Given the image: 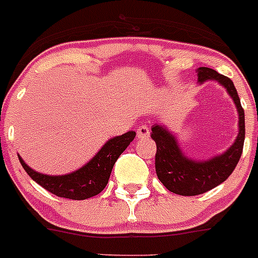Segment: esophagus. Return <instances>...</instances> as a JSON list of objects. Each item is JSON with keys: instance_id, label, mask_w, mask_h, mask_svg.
I'll use <instances>...</instances> for the list:
<instances>
[{"instance_id": "34e87169", "label": "esophagus", "mask_w": 258, "mask_h": 258, "mask_svg": "<svg viewBox=\"0 0 258 258\" xmlns=\"http://www.w3.org/2000/svg\"><path fill=\"white\" fill-rule=\"evenodd\" d=\"M136 134L139 139H143V137H148L149 135H150V131H149V127L146 126V124H143V126H140L137 128Z\"/></svg>"}]
</instances>
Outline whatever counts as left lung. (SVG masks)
Instances as JSON below:
<instances>
[{
    "instance_id": "left-lung-1",
    "label": "left lung",
    "mask_w": 258,
    "mask_h": 258,
    "mask_svg": "<svg viewBox=\"0 0 258 258\" xmlns=\"http://www.w3.org/2000/svg\"><path fill=\"white\" fill-rule=\"evenodd\" d=\"M197 81H218L234 102L238 117V136L229 149L208 160H196L184 155L177 137L163 124L151 126V139L156 143L155 170L159 180L173 194L196 196L213 189L227 179L237 167L244 144V110L237 89L229 78L209 67H199Z\"/></svg>"
}]
</instances>
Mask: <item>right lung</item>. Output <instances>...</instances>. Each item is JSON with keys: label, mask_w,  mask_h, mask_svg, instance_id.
Instances as JSON below:
<instances>
[{"label": "right lung", "mask_w": 258, "mask_h": 258, "mask_svg": "<svg viewBox=\"0 0 258 258\" xmlns=\"http://www.w3.org/2000/svg\"><path fill=\"white\" fill-rule=\"evenodd\" d=\"M136 136L135 131H128L121 136L109 139L93 159L80 169L69 174L48 175L31 169L19 156L21 165L33 180L58 197L71 200H86L103 191L109 180L113 165Z\"/></svg>", "instance_id": "1"}]
</instances>
